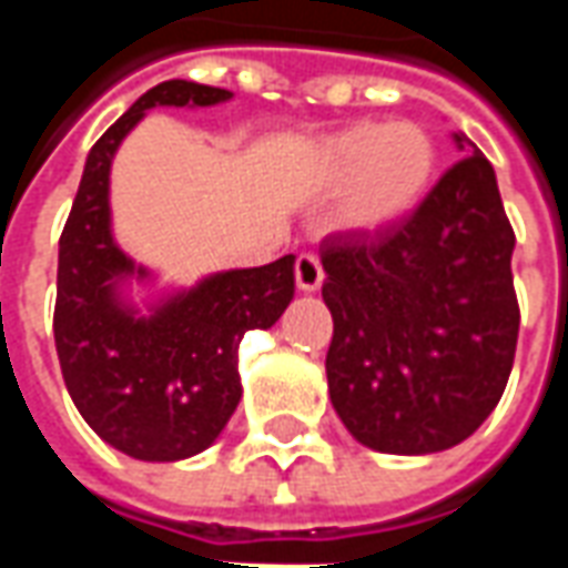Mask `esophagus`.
Here are the masks:
<instances>
[{
    "mask_svg": "<svg viewBox=\"0 0 568 568\" xmlns=\"http://www.w3.org/2000/svg\"><path fill=\"white\" fill-rule=\"evenodd\" d=\"M325 280V273H322V264L316 255H301L295 261V283L301 292H316Z\"/></svg>",
    "mask_w": 568,
    "mask_h": 568,
    "instance_id": "esophagus-1",
    "label": "esophagus"
}]
</instances>
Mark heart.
Segmentation results:
<instances>
[{"instance_id": "obj_1", "label": "heart", "mask_w": 568, "mask_h": 568, "mask_svg": "<svg viewBox=\"0 0 568 568\" xmlns=\"http://www.w3.org/2000/svg\"><path fill=\"white\" fill-rule=\"evenodd\" d=\"M438 163V140L417 121H356L334 130L316 149L322 182L344 185L337 222L362 234H377L414 215L435 185Z\"/></svg>"}]
</instances>
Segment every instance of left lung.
I'll return each instance as SVG.
<instances>
[{"label": "left lung", "mask_w": 568, "mask_h": 568, "mask_svg": "<svg viewBox=\"0 0 568 568\" xmlns=\"http://www.w3.org/2000/svg\"><path fill=\"white\" fill-rule=\"evenodd\" d=\"M453 142L465 158L410 219L377 236L322 240L332 405L358 444L395 456L475 435L517 349L511 222L493 163L465 133Z\"/></svg>", "instance_id": "8db88e82"}]
</instances>
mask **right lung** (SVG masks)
Masks as SVG:
<instances>
[{
  "instance_id": "obj_1",
  "label": "right lung",
  "mask_w": 568,
  "mask_h": 568,
  "mask_svg": "<svg viewBox=\"0 0 568 568\" xmlns=\"http://www.w3.org/2000/svg\"><path fill=\"white\" fill-rule=\"evenodd\" d=\"M234 93L197 81H161L97 140L60 236L54 341L63 381L84 423L115 450L142 463L197 456L234 417L240 341L271 328L295 297V255L264 267L203 276L142 301L154 273L112 234L109 175L121 142L149 109H206Z\"/></svg>"
}]
</instances>
